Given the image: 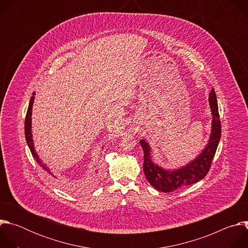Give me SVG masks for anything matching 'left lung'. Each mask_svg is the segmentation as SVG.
<instances>
[{
	"label": "left lung",
	"instance_id": "1",
	"mask_svg": "<svg viewBox=\"0 0 248 248\" xmlns=\"http://www.w3.org/2000/svg\"><path fill=\"white\" fill-rule=\"evenodd\" d=\"M209 104L213 120H212V129L208 144L194 160L185 167L172 170H168L159 167L151 160V148L149 144L145 140H140V145L144 152L143 170L145 176L150 185L157 190L162 192H172L201 181L208 173L219 144L222 130L217 97L214 88L209 94Z\"/></svg>",
	"mask_w": 248,
	"mask_h": 248
}]
</instances>
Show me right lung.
Segmentation results:
<instances>
[{"label":"right lung","instance_id":"right-lung-1","mask_svg":"<svg viewBox=\"0 0 248 248\" xmlns=\"http://www.w3.org/2000/svg\"><path fill=\"white\" fill-rule=\"evenodd\" d=\"M34 95H35V92L32 93V97L30 98V102H29V106H28V109H27V113H26V117H25V123H24V133H25V139H26V142H27V145L31 151V154L32 156L34 157L35 161H36L40 167L46 170L47 172H49L50 174L53 175V173L51 172L50 169L39 159L37 153L35 152V149H34V145H33V139H32V133H31V115H32V106H33V102H34ZM54 176V175H53Z\"/></svg>","mask_w":248,"mask_h":248}]
</instances>
